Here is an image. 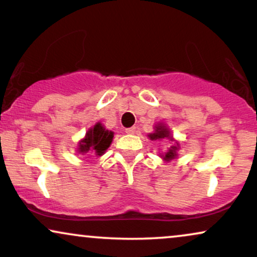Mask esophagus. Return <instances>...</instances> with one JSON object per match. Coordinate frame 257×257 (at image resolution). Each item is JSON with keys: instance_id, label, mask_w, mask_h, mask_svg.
<instances>
[{"instance_id": "esophagus-1", "label": "esophagus", "mask_w": 257, "mask_h": 257, "mask_svg": "<svg viewBox=\"0 0 257 257\" xmlns=\"http://www.w3.org/2000/svg\"><path fill=\"white\" fill-rule=\"evenodd\" d=\"M125 132L127 133V135H133V133L136 132V127H128V128H126Z\"/></svg>"}]
</instances>
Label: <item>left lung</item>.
Segmentation results:
<instances>
[{"mask_svg":"<svg viewBox=\"0 0 257 257\" xmlns=\"http://www.w3.org/2000/svg\"><path fill=\"white\" fill-rule=\"evenodd\" d=\"M153 128H154V131L152 133H149V135H147V137H149L151 140L167 139V140H170V142H174L173 145H172L171 147H168L166 152L160 154V158L165 161V163H170V161H172L178 157V151L180 150V144H179L177 140L173 138L171 130L168 128V126L165 124V122H163V121L157 122V124L154 125Z\"/></svg>","mask_w":257,"mask_h":257,"instance_id":"obj_1","label":"left lung"}]
</instances>
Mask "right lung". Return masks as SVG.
Returning <instances> with one entry per match:
<instances>
[{"label": "right lung", "mask_w": 257, "mask_h": 257, "mask_svg": "<svg viewBox=\"0 0 257 257\" xmlns=\"http://www.w3.org/2000/svg\"><path fill=\"white\" fill-rule=\"evenodd\" d=\"M114 133L106 130L101 122H96L85 133V137L79 140L77 152L79 154L91 153L96 157H101L111 146Z\"/></svg>", "instance_id": "add662e5"}]
</instances>
